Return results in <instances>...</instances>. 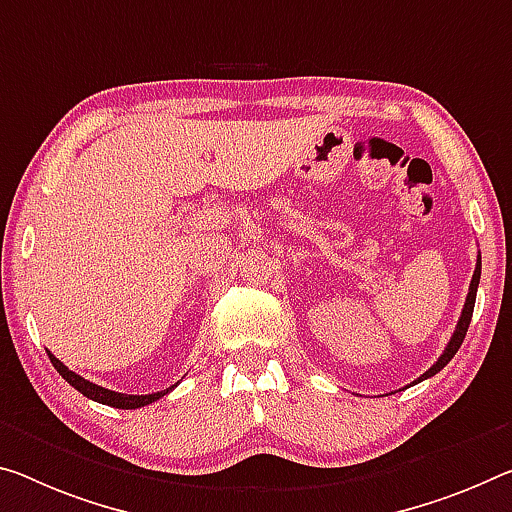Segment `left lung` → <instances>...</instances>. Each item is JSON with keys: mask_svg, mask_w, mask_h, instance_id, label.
<instances>
[{"mask_svg": "<svg viewBox=\"0 0 512 512\" xmlns=\"http://www.w3.org/2000/svg\"><path fill=\"white\" fill-rule=\"evenodd\" d=\"M478 280H481V255H478V259H476V269H474V275H472V285H469V294H467V300H465V307H462V314H460V319H458V326H456V330H453V335H451V339H449V344H446L444 353L440 355V358H437V362L433 364V367L428 369V371L424 373V376H419V378L415 380V385H417V383H421V380H426V378L435 376L437 371H442V369L446 367V364L451 362L453 355L458 353V348H460V344H462V339H465V335H467L469 321H472V314H474V303H476Z\"/></svg>", "mask_w": 512, "mask_h": 512, "instance_id": "1", "label": "left lung"}]
</instances>
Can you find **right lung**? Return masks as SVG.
<instances>
[{
  "label": "right lung",
  "instance_id": "obj_1",
  "mask_svg": "<svg viewBox=\"0 0 512 512\" xmlns=\"http://www.w3.org/2000/svg\"><path fill=\"white\" fill-rule=\"evenodd\" d=\"M47 355H50V360L54 364V369L61 373L63 380H68V383L77 389V392H81L86 396V399H93L97 403H104V405H111V408H120V410H136V408H143V405H150L157 399H161V396H166L170 389H161V392H154V394H120V392H111V389H104L100 385L91 383V380L81 378L79 373L70 371L66 364H63L59 358H54V355L47 351Z\"/></svg>",
  "mask_w": 512,
  "mask_h": 512
}]
</instances>
